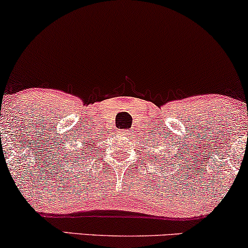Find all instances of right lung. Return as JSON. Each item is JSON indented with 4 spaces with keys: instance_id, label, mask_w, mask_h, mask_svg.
I'll use <instances>...</instances> for the list:
<instances>
[{
    "instance_id": "1",
    "label": "right lung",
    "mask_w": 248,
    "mask_h": 248,
    "mask_svg": "<svg viewBox=\"0 0 248 248\" xmlns=\"http://www.w3.org/2000/svg\"><path fill=\"white\" fill-rule=\"evenodd\" d=\"M86 146L87 147L82 146L84 147V149H79L78 148V149L72 150V152H71L69 158H71V161H73V166H75L76 163H81V162L84 163V161L87 160L86 155H90L91 150H92V146H94V144H92V142H91V144H90V142L87 141Z\"/></svg>"
}]
</instances>
